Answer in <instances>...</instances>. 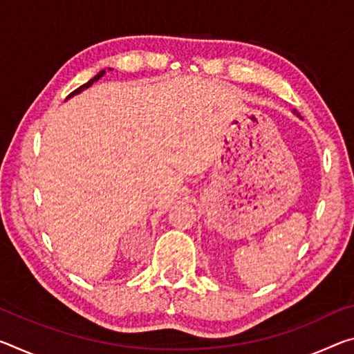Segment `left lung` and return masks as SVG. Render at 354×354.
I'll return each instance as SVG.
<instances>
[{"mask_svg": "<svg viewBox=\"0 0 354 354\" xmlns=\"http://www.w3.org/2000/svg\"><path fill=\"white\" fill-rule=\"evenodd\" d=\"M293 113H295V115H298V113H296V110H293ZM298 116H299V115H298Z\"/></svg>", "mask_w": 354, "mask_h": 354, "instance_id": "8db88e82", "label": "left lung"}]
</instances>
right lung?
<instances>
[{
  "label": "right lung",
  "instance_id": "obj_1",
  "mask_svg": "<svg viewBox=\"0 0 354 354\" xmlns=\"http://www.w3.org/2000/svg\"><path fill=\"white\" fill-rule=\"evenodd\" d=\"M109 71H111V69H110V67H109ZM104 74H105V69H102V71H100V72H99V74H96V75H94V77L91 78V80H89L88 83H85V85H82L80 88H77V89H75V91H72V93L69 94V96H67V97H66V100H67V99H71V97H74V96H77V94H80V93L83 91V89H86V88H89V86H91L94 82H97L100 77H104Z\"/></svg>",
  "mask_w": 354,
  "mask_h": 354
}]
</instances>
